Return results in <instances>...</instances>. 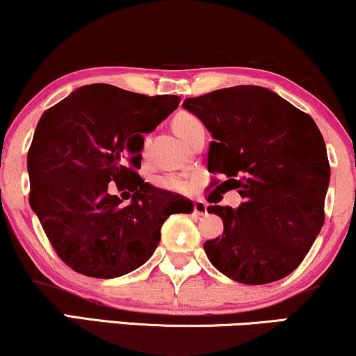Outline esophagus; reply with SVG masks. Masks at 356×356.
I'll return each instance as SVG.
<instances>
[{"instance_id": "1", "label": "esophagus", "mask_w": 356, "mask_h": 356, "mask_svg": "<svg viewBox=\"0 0 356 356\" xmlns=\"http://www.w3.org/2000/svg\"><path fill=\"white\" fill-rule=\"evenodd\" d=\"M207 205L205 202H202V200H197V202H193V211H195L197 215H205L207 213Z\"/></svg>"}]
</instances>
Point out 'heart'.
Returning a JSON list of instances; mask_svg holds the SVG:
<instances>
[{
  "label": "heart",
  "instance_id": "heart-1",
  "mask_svg": "<svg viewBox=\"0 0 356 356\" xmlns=\"http://www.w3.org/2000/svg\"><path fill=\"white\" fill-rule=\"evenodd\" d=\"M199 123H200V121H199V118H197V116H193L192 113H186V111L179 113L172 121L175 133H177L179 136L184 138V139H187L188 133H191V129ZM147 143H149V139H147V138L143 139V146H141L143 154H145L146 149H147ZM157 184H159V187L165 188V191H172V192H186V191H188V187H191L186 179L179 177V175H164V177H161L159 181H157Z\"/></svg>",
  "mask_w": 356,
  "mask_h": 356
}]
</instances>
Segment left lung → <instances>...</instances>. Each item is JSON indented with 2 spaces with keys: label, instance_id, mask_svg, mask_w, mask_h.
<instances>
[{
  "label": "left lung",
  "instance_id": "1",
  "mask_svg": "<svg viewBox=\"0 0 356 356\" xmlns=\"http://www.w3.org/2000/svg\"><path fill=\"white\" fill-rule=\"evenodd\" d=\"M182 105L215 139L209 172L227 175L225 186L243 199L238 209H207L223 220V235L204 243L207 258L241 284L289 276L325 222L330 164L316 121L258 85L215 90Z\"/></svg>",
  "mask_w": 356,
  "mask_h": 356
}]
</instances>
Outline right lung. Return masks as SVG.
<instances>
[{
    "label": "right lung",
    "instance_id": "right-lung-1",
    "mask_svg": "<svg viewBox=\"0 0 356 356\" xmlns=\"http://www.w3.org/2000/svg\"><path fill=\"white\" fill-rule=\"evenodd\" d=\"M175 95L147 97L106 83L85 85L40 116L28 152L29 205L67 266L98 279L143 266L169 215L191 200L139 177L143 134L179 106ZM134 192L121 206L107 184ZM126 183V186H121Z\"/></svg>",
    "mask_w": 356,
    "mask_h": 356
}]
</instances>
